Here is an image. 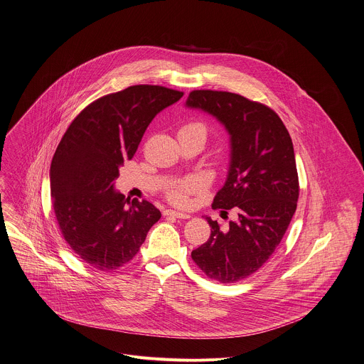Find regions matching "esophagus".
Listing matches in <instances>:
<instances>
[{
    "label": "esophagus",
    "mask_w": 364,
    "mask_h": 364,
    "mask_svg": "<svg viewBox=\"0 0 364 364\" xmlns=\"http://www.w3.org/2000/svg\"><path fill=\"white\" fill-rule=\"evenodd\" d=\"M166 216L168 218H176V219H190L191 215L190 213H184V212H177V210H173V209H168L164 212Z\"/></svg>",
    "instance_id": "obj_1"
}]
</instances>
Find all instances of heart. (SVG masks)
Wrapping results in <instances>:
<instances>
[{
	"label": "heart",
	"mask_w": 364,
	"mask_h": 364,
	"mask_svg": "<svg viewBox=\"0 0 364 364\" xmlns=\"http://www.w3.org/2000/svg\"><path fill=\"white\" fill-rule=\"evenodd\" d=\"M191 129H198V131L205 132V129L200 122H190V124L184 125L180 131H191ZM201 188L202 183L198 178L188 177V178H184V180H180L174 184H171L166 191V197L174 205L186 206L190 201V196L194 193H198Z\"/></svg>",
	"instance_id": "obj_1"
}]
</instances>
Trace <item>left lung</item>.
Masks as SVG:
<instances>
[{"label":"left lung","instance_id":"obj_1","mask_svg":"<svg viewBox=\"0 0 364 364\" xmlns=\"http://www.w3.org/2000/svg\"><path fill=\"white\" fill-rule=\"evenodd\" d=\"M186 106L213 116L230 135L228 178L212 208L235 209L239 216L228 229L206 218L210 236L191 257L208 278L239 282L269 259L296 212L291 138L272 109L237 93L193 90Z\"/></svg>","mask_w":364,"mask_h":364}]
</instances>
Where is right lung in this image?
Returning a JSON list of instances; mask_svg holds the SVG:
<instances>
[{
  "instance_id": "add662e5",
  "label": "right lung",
  "mask_w": 364,
  "mask_h": 364,
  "mask_svg": "<svg viewBox=\"0 0 364 364\" xmlns=\"http://www.w3.org/2000/svg\"><path fill=\"white\" fill-rule=\"evenodd\" d=\"M183 95L134 85L86 106L65 131L50 167L53 209L63 237L87 265L106 272L122 268L161 219L151 202H129L116 191L114 180L155 116Z\"/></svg>"
}]
</instances>
